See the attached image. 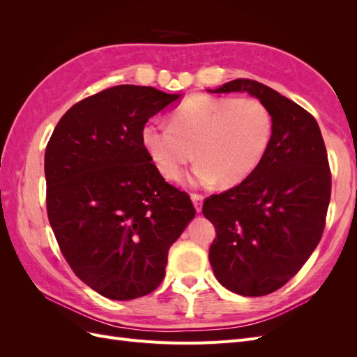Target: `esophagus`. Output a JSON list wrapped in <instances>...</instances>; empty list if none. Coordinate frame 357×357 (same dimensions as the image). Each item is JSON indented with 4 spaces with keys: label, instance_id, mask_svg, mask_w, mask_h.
<instances>
[{
    "label": "esophagus",
    "instance_id": "34e87169",
    "mask_svg": "<svg viewBox=\"0 0 357 357\" xmlns=\"http://www.w3.org/2000/svg\"><path fill=\"white\" fill-rule=\"evenodd\" d=\"M190 199L193 202V207H195V210L199 213L202 210V202H204V197L199 195V193H192L190 195Z\"/></svg>",
    "mask_w": 357,
    "mask_h": 357
}]
</instances>
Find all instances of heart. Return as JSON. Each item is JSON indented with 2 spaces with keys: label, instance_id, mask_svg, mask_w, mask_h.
Returning a JSON list of instances; mask_svg holds the SVG:
<instances>
[{
  "label": "heart",
  "instance_id": "heart-1",
  "mask_svg": "<svg viewBox=\"0 0 357 357\" xmlns=\"http://www.w3.org/2000/svg\"><path fill=\"white\" fill-rule=\"evenodd\" d=\"M273 138V117L256 98L193 95L171 116V125L147 122L142 142L162 176L178 180L197 156L195 185H240L259 167ZM196 152L193 153L192 150Z\"/></svg>",
  "mask_w": 357,
  "mask_h": 357
}]
</instances>
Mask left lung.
Masks as SVG:
<instances>
[{
  "label": "left lung",
  "mask_w": 357,
  "mask_h": 357,
  "mask_svg": "<svg viewBox=\"0 0 357 357\" xmlns=\"http://www.w3.org/2000/svg\"><path fill=\"white\" fill-rule=\"evenodd\" d=\"M213 93L247 92L273 117V138L259 167L238 186L204 201L215 228L210 264L219 283L243 296L284 286L317 247L331 201V169L320 128L307 110L250 79Z\"/></svg>",
  "instance_id": "8db88e82"
}]
</instances>
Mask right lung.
Returning <instances> with one entry per match:
<instances>
[{"label": "right lung", "mask_w": 357, "mask_h": 357, "mask_svg": "<svg viewBox=\"0 0 357 357\" xmlns=\"http://www.w3.org/2000/svg\"><path fill=\"white\" fill-rule=\"evenodd\" d=\"M178 98L150 86H113L74 104L47 143L53 234L74 274L109 299L153 291L169 247L195 218L188 193L168 185L142 142L149 119Z\"/></svg>", "instance_id": "add662e5"}]
</instances>
